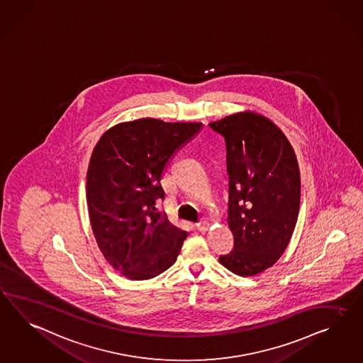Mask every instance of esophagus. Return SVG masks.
Returning a JSON list of instances; mask_svg holds the SVG:
<instances>
[{"label":"esophagus","instance_id":"34e87169","mask_svg":"<svg viewBox=\"0 0 363 363\" xmlns=\"http://www.w3.org/2000/svg\"><path fill=\"white\" fill-rule=\"evenodd\" d=\"M196 226H197V230H199V232L205 233L209 230L211 223H209V221H201V223H197Z\"/></svg>","mask_w":363,"mask_h":363}]
</instances>
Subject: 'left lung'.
Instances as JSON below:
<instances>
[{
  "mask_svg": "<svg viewBox=\"0 0 363 363\" xmlns=\"http://www.w3.org/2000/svg\"><path fill=\"white\" fill-rule=\"evenodd\" d=\"M209 126L226 143L229 174L228 225L234 249L223 267L254 277L277 263L295 230L300 171L284 133L259 113H234Z\"/></svg>",
  "mask_w": 363,
  "mask_h": 363,
  "instance_id": "left-lung-1",
  "label": "left lung"
}]
</instances>
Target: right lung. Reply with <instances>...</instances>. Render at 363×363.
<instances>
[{
	"label": "right lung",
	"mask_w": 363,
	"mask_h": 363,
	"mask_svg": "<svg viewBox=\"0 0 363 363\" xmlns=\"http://www.w3.org/2000/svg\"><path fill=\"white\" fill-rule=\"evenodd\" d=\"M201 122L140 118L121 122L96 143L86 172V203L94 238L114 269L133 280L169 269L188 233L157 209L169 159Z\"/></svg>",
	"instance_id": "obj_1"
}]
</instances>
